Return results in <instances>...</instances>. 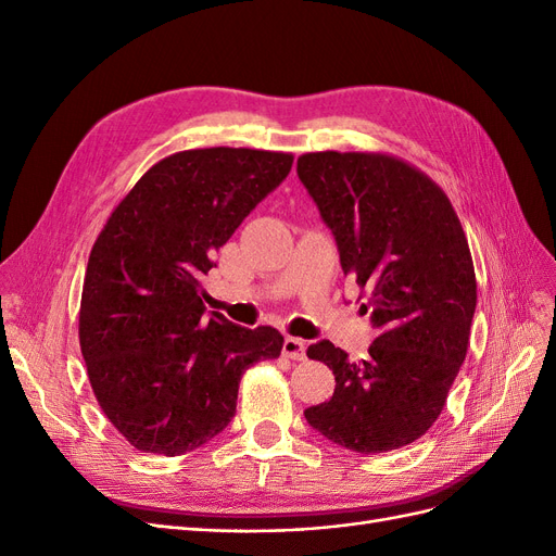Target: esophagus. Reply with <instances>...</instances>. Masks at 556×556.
I'll list each match as a JSON object with an SVG mask.
<instances>
[{
	"instance_id": "esophagus-1",
	"label": "esophagus",
	"mask_w": 556,
	"mask_h": 556,
	"mask_svg": "<svg viewBox=\"0 0 556 556\" xmlns=\"http://www.w3.org/2000/svg\"><path fill=\"white\" fill-rule=\"evenodd\" d=\"M282 356L292 358V361H303L305 358V342L301 338L287 336L282 342Z\"/></svg>"
}]
</instances>
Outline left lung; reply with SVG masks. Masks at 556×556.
I'll return each instance as SVG.
<instances>
[{
	"label": "left lung",
	"mask_w": 556,
	"mask_h": 556,
	"mask_svg": "<svg viewBox=\"0 0 556 556\" xmlns=\"http://www.w3.org/2000/svg\"><path fill=\"white\" fill-rule=\"evenodd\" d=\"M296 172L377 329L361 361L329 340L311 344L305 354L333 370L336 391L305 420L363 455L407 446L442 414L469 348L476 274L460 218L442 188L397 156L313 151Z\"/></svg>",
	"instance_id": "8db88e82"
}]
</instances>
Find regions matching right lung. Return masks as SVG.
Listing matches in <instances>:
<instances>
[{"label":"right lung","mask_w":556,"mask_h":556,"mask_svg":"<svg viewBox=\"0 0 556 556\" xmlns=\"http://www.w3.org/2000/svg\"><path fill=\"white\" fill-rule=\"evenodd\" d=\"M292 163L245 147L177 151L144 172L96 239L80 350L103 414L138 451L200 448L232 420L241 375L280 356L274 327L206 315L200 280Z\"/></svg>","instance_id":"right-lung-1"}]
</instances>
